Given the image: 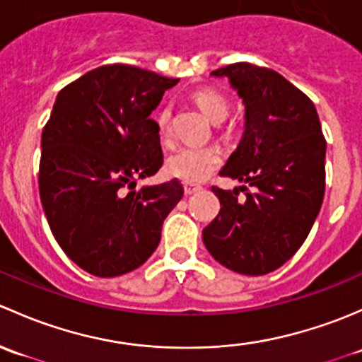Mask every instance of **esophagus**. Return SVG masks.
Instances as JSON below:
<instances>
[{"label":"esophagus","instance_id":"obj_1","mask_svg":"<svg viewBox=\"0 0 362 362\" xmlns=\"http://www.w3.org/2000/svg\"><path fill=\"white\" fill-rule=\"evenodd\" d=\"M200 189L199 185H192V182H185V195H193Z\"/></svg>","mask_w":362,"mask_h":362}]
</instances>
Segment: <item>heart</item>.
Here are the masks:
<instances>
[{"label": "heart", "mask_w": 362, "mask_h": 362, "mask_svg": "<svg viewBox=\"0 0 362 362\" xmlns=\"http://www.w3.org/2000/svg\"><path fill=\"white\" fill-rule=\"evenodd\" d=\"M193 99L199 104L202 113L214 124L223 122L228 115V100L225 99V95L212 90V88H202V90L195 92ZM169 122L170 110L165 106L156 115V127H158V132L162 137H167V134H169ZM219 163H221V155L216 148L182 146L167 160V173L182 181L200 182L206 180L209 174L214 173Z\"/></svg>", "instance_id": "obj_1"}]
</instances>
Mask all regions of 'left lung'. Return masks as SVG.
<instances>
[{"label": "left lung", "mask_w": 362, "mask_h": 362, "mask_svg": "<svg viewBox=\"0 0 362 362\" xmlns=\"http://www.w3.org/2000/svg\"><path fill=\"white\" fill-rule=\"evenodd\" d=\"M211 76L228 78L244 104V134L219 174L251 186L212 188L219 214L204 228L212 258L244 275L277 270L301 247L326 186V139L314 103L284 76L249 62Z\"/></svg>", "instance_id": "obj_1"}]
</instances>
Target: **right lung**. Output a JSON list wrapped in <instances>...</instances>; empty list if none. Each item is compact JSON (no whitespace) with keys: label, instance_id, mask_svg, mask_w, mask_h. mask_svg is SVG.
<instances>
[{"label":"right lung","instance_id":"obj_1","mask_svg":"<svg viewBox=\"0 0 362 362\" xmlns=\"http://www.w3.org/2000/svg\"><path fill=\"white\" fill-rule=\"evenodd\" d=\"M177 81L134 66H100L55 99L42 134L40 197L57 244L95 277H118L146 262L181 200L177 180L134 189L162 167L150 115Z\"/></svg>","mask_w":362,"mask_h":362}]
</instances>
